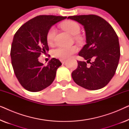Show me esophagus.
Masks as SVG:
<instances>
[{
    "instance_id": "esophagus-1",
    "label": "esophagus",
    "mask_w": 129,
    "mask_h": 129,
    "mask_svg": "<svg viewBox=\"0 0 129 129\" xmlns=\"http://www.w3.org/2000/svg\"><path fill=\"white\" fill-rule=\"evenodd\" d=\"M60 61L61 62V63H64L65 62H66V59H60Z\"/></svg>"
}]
</instances>
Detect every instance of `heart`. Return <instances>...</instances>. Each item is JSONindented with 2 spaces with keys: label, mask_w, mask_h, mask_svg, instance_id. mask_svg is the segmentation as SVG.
Masks as SVG:
<instances>
[{
  "label": "heart",
  "mask_w": 129,
  "mask_h": 129,
  "mask_svg": "<svg viewBox=\"0 0 129 129\" xmlns=\"http://www.w3.org/2000/svg\"><path fill=\"white\" fill-rule=\"evenodd\" d=\"M61 27L72 36H75V39L77 41L81 39V37L79 34L80 31V27L78 23L73 20H67L61 24ZM56 34V30L54 27H51L47 31L46 35V40L49 45H52L54 42ZM77 47L73 46L59 47L54 49L52 52L53 56L59 59H66L77 52Z\"/></svg>",
  "instance_id": "obj_1"
}]
</instances>
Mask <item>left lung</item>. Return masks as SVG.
<instances>
[{
  "label": "left lung",
  "mask_w": 129,
  "mask_h": 129,
  "mask_svg": "<svg viewBox=\"0 0 129 129\" xmlns=\"http://www.w3.org/2000/svg\"><path fill=\"white\" fill-rule=\"evenodd\" d=\"M84 26L86 45L79 52L87 62L77 61V68L72 76L77 84L95 90L106 86L113 77L119 64L120 50L119 38L112 26L94 15L69 16Z\"/></svg>",
  "instance_id": "obj_1"
}]
</instances>
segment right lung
I'll list each match as a JSON object with an SVG mask.
<instances>
[{"label": "right lung", "instance_id": "obj_1", "mask_svg": "<svg viewBox=\"0 0 129 129\" xmlns=\"http://www.w3.org/2000/svg\"><path fill=\"white\" fill-rule=\"evenodd\" d=\"M66 16L40 15L23 24L14 35L10 56L16 76L28 91L36 92L50 86L61 65L59 59L52 58L45 66L38 60L42 53L49 51L47 31Z\"/></svg>", "mask_w": 129, "mask_h": 129}]
</instances>
